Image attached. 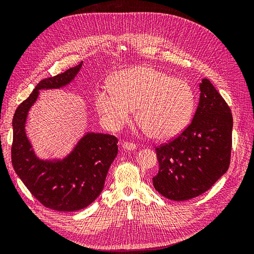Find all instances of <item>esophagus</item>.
I'll list each match as a JSON object with an SVG mask.
<instances>
[{"label":"esophagus","instance_id":"1","mask_svg":"<svg viewBox=\"0 0 254 254\" xmlns=\"http://www.w3.org/2000/svg\"><path fill=\"white\" fill-rule=\"evenodd\" d=\"M122 147L126 150H134L136 149V145L131 142H123Z\"/></svg>","mask_w":254,"mask_h":254}]
</instances>
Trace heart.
<instances>
[{"label":"heart","mask_w":254,"mask_h":254,"mask_svg":"<svg viewBox=\"0 0 254 254\" xmlns=\"http://www.w3.org/2000/svg\"><path fill=\"white\" fill-rule=\"evenodd\" d=\"M111 88L95 92V106L103 121L113 129L129 122L133 109L140 128L159 141L171 140L193 118L195 93L182 78L158 68L140 65L115 74Z\"/></svg>","instance_id":"b5f03b06"}]
</instances>
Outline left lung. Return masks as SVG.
<instances>
[{
    "label": "left lung",
    "mask_w": 254,
    "mask_h": 254,
    "mask_svg": "<svg viewBox=\"0 0 254 254\" xmlns=\"http://www.w3.org/2000/svg\"><path fill=\"white\" fill-rule=\"evenodd\" d=\"M199 87L193 121L178 136L156 147L159 172L152 184L175 201L205 193L226 174L231 160V109L209 79L203 78Z\"/></svg>",
    "instance_id": "left-lung-1"
}]
</instances>
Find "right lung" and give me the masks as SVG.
<instances>
[{
	"label": "right lung",
	"instance_id": "add662e5",
	"mask_svg": "<svg viewBox=\"0 0 254 254\" xmlns=\"http://www.w3.org/2000/svg\"><path fill=\"white\" fill-rule=\"evenodd\" d=\"M81 64L41 80L19 105L12 119L11 162L14 172L38 201L61 212L82 210L95 200L102 193L109 167L119 151L117 136L89 132L66 158L53 162L38 159L27 139V113L37 101L39 90L58 89L70 83Z\"/></svg>",
	"mask_w": 254,
	"mask_h": 254
}]
</instances>
